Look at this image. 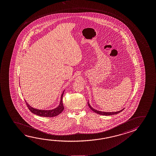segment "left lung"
I'll list each match as a JSON object with an SVG mask.
<instances>
[{
  "mask_svg": "<svg viewBox=\"0 0 156 156\" xmlns=\"http://www.w3.org/2000/svg\"><path fill=\"white\" fill-rule=\"evenodd\" d=\"M87 104H88V105H89L90 108L93 112H94L97 113L98 114H100V115H108V116L111 115H114V114H117L119 113V112H122V111L123 110V109H122V110H121L120 111L116 112H101V111H98V110H95L94 109L92 108L91 107V106L90 105L89 102H87Z\"/></svg>",
  "mask_w": 156,
  "mask_h": 156,
  "instance_id": "left-lung-1",
  "label": "left lung"
}]
</instances>
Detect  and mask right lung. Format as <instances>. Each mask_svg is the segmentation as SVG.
Wrapping results in <instances>:
<instances>
[{
  "mask_svg": "<svg viewBox=\"0 0 156 156\" xmlns=\"http://www.w3.org/2000/svg\"><path fill=\"white\" fill-rule=\"evenodd\" d=\"M64 91L62 92L61 96V100L59 104V106L58 107L52 109V110H38L37 109H35L31 107L30 105H28V103L26 102V105L27 107L30 110L31 112H33L34 114L40 116H44V117H54L62 113V112L64 110V107L62 103V96L64 94Z\"/></svg>",
  "mask_w": 156,
  "mask_h": 156,
  "instance_id": "right-lung-1",
  "label": "right lung"
}]
</instances>
